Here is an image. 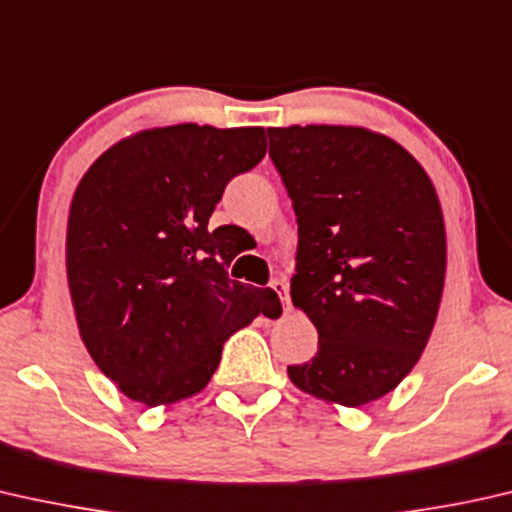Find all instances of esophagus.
I'll return each instance as SVG.
<instances>
[{"label": "esophagus", "mask_w": 512, "mask_h": 512, "mask_svg": "<svg viewBox=\"0 0 512 512\" xmlns=\"http://www.w3.org/2000/svg\"><path fill=\"white\" fill-rule=\"evenodd\" d=\"M270 286H272V291L279 295V300H281V305H284V309H286V311H291V295H288V286H286V281L274 279Z\"/></svg>", "instance_id": "obj_1"}]
</instances>
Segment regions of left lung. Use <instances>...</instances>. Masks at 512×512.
I'll list each match as a JSON object with an SVG mask.
<instances>
[{
    "label": "left lung",
    "instance_id": "1",
    "mask_svg": "<svg viewBox=\"0 0 512 512\" xmlns=\"http://www.w3.org/2000/svg\"><path fill=\"white\" fill-rule=\"evenodd\" d=\"M268 138L298 217L291 298L318 330L316 355L288 379L355 409L395 390L432 335L446 279L439 196L381 133L295 124Z\"/></svg>",
    "mask_w": 512,
    "mask_h": 512
}]
</instances>
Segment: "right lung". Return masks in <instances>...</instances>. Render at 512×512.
I'll use <instances>...</instances> for the list:
<instances>
[{
	"instance_id": "right-lung-1",
	"label": "right lung",
	"mask_w": 512,
	"mask_h": 512,
	"mask_svg": "<svg viewBox=\"0 0 512 512\" xmlns=\"http://www.w3.org/2000/svg\"><path fill=\"white\" fill-rule=\"evenodd\" d=\"M265 150L263 127L175 124L120 140L80 180L66 226L73 311L96 367L133 402L196 395L233 332L281 314L272 288L228 277L238 249L207 226Z\"/></svg>"
}]
</instances>
